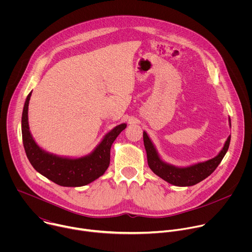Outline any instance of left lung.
Listing matches in <instances>:
<instances>
[{
  "label": "left lung",
  "instance_id": "8db88e82",
  "mask_svg": "<svg viewBox=\"0 0 252 252\" xmlns=\"http://www.w3.org/2000/svg\"><path fill=\"white\" fill-rule=\"evenodd\" d=\"M231 126V125H230ZM230 142V136L225 141V145L218 157L209 159L205 162H200L189 167H175L173 165L163 162L146 131H143V143L147 151L148 163L150 168L165 182L177 187H190L194 186L204 178L209 176L221 162L224 158Z\"/></svg>",
  "mask_w": 252,
  "mask_h": 252
}]
</instances>
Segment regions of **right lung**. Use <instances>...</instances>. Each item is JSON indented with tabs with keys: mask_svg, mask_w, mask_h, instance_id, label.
Wrapping results in <instances>:
<instances>
[{
	"mask_svg": "<svg viewBox=\"0 0 252 252\" xmlns=\"http://www.w3.org/2000/svg\"><path fill=\"white\" fill-rule=\"evenodd\" d=\"M31 94L32 93L27 96L23 110L22 135L27 158L33 168L62 187H83L102 175L110 165L113 142L126 127V125L122 124L111 130L90 156L80 158L53 156L40 149L31 135L28 124V107Z\"/></svg>",
	"mask_w": 252,
	"mask_h": 252,
	"instance_id": "1",
	"label": "right lung"
}]
</instances>
